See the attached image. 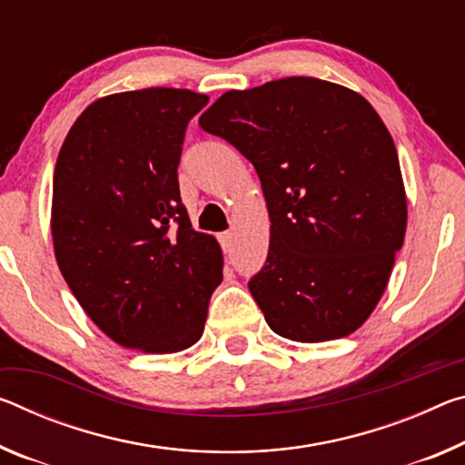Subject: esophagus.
Instances as JSON below:
<instances>
[{"label":"esophagus","mask_w":465,"mask_h":465,"mask_svg":"<svg viewBox=\"0 0 465 465\" xmlns=\"http://www.w3.org/2000/svg\"><path fill=\"white\" fill-rule=\"evenodd\" d=\"M219 244H221V248L225 250V252H230L232 246H233V233L232 232L219 233Z\"/></svg>","instance_id":"34e87169"}]
</instances>
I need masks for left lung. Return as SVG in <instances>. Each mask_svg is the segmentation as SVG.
Wrapping results in <instances>:
<instances>
[{
	"label": "left lung",
	"instance_id": "obj_1",
	"mask_svg": "<svg viewBox=\"0 0 465 465\" xmlns=\"http://www.w3.org/2000/svg\"><path fill=\"white\" fill-rule=\"evenodd\" d=\"M198 126L259 173L271 219L250 293L277 335H351L377 308L408 227L391 134L362 94L311 76L227 91Z\"/></svg>",
	"mask_w": 465,
	"mask_h": 465
}]
</instances>
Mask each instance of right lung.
Segmentation results:
<instances>
[{
  "label": "right lung",
  "instance_id": "right-lung-1",
  "mask_svg": "<svg viewBox=\"0 0 465 465\" xmlns=\"http://www.w3.org/2000/svg\"><path fill=\"white\" fill-rule=\"evenodd\" d=\"M209 97L153 86L93 101L57 154L54 252L65 283L115 343L175 353L203 337L223 254L193 230L178 165Z\"/></svg>",
  "mask_w": 465,
  "mask_h": 465
}]
</instances>
